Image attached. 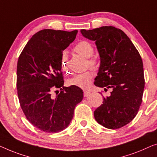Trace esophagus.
I'll return each mask as SVG.
<instances>
[{"mask_svg": "<svg viewBox=\"0 0 157 157\" xmlns=\"http://www.w3.org/2000/svg\"><path fill=\"white\" fill-rule=\"evenodd\" d=\"M90 94V92L86 91V90L84 91V97H85V98H87V97L89 96Z\"/></svg>", "mask_w": 157, "mask_h": 157, "instance_id": "34e87169", "label": "esophagus"}]
</instances>
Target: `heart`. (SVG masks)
Instances as JSON below:
<instances>
[{"instance_id":"heart-1","label":"heart","mask_w":157,"mask_h":157,"mask_svg":"<svg viewBox=\"0 0 157 157\" xmlns=\"http://www.w3.org/2000/svg\"><path fill=\"white\" fill-rule=\"evenodd\" d=\"M74 51L80 56L87 58V63L92 68L97 67V60L92 57L94 54V48L90 42L86 40L79 41L73 48ZM60 67L62 71L65 73H68L69 67L67 65V54L63 52L61 56ZM92 74L90 71H86L82 73L76 74L67 80V84L70 86H75L82 89H87L91 85Z\"/></svg>"}]
</instances>
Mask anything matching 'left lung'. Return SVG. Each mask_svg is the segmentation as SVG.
I'll return each mask as SVG.
<instances>
[{
  "mask_svg": "<svg viewBox=\"0 0 157 157\" xmlns=\"http://www.w3.org/2000/svg\"><path fill=\"white\" fill-rule=\"evenodd\" d=\"M80 32L86 38L95 41L100 54V66L94 85L112 90L111 95L104 98L103 104L94 110V118L107 129L122 127L135 117L142 101V57L129 37L113 26Z\"/></svg>",
  "mask_w": 157,
  "mask_h": 157,
  "instance_id": "left-lung-1",
  "label": "left lung"
}]
</instances>
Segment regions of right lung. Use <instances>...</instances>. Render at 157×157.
Listing matches in <instances>:
<instances>
[{
    "mask_svg": "<svg viewBox=\"0 0 157 157\" xmlns=\"http://www.w3.org/2000/svg\"><path fill=\"white\" fill-rule=\"evenodd\" d=\"M78 30L44 29L32 36L17 64V90L27 120L41 131L56 133L68 127L82 90L64 87L60 60L63 51L75 39ZM55 88L61 91L52 96Z\"/></svg>",
    "mask_w": 157,
    "mask_h": 157,
    "instance_id": "1",
    "label": "right lung"
}]
</instances>
